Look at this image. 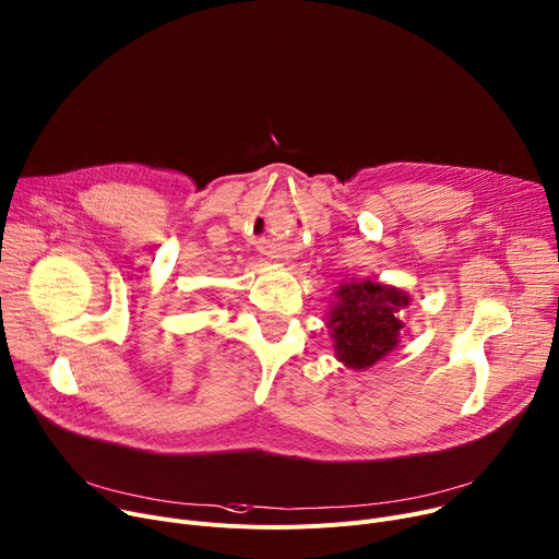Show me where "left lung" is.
I'll list each match as a JSON object with an SVG mask.
<instances>
[{
  "label": "left lung",
  "mask_w": 559,
  "mask_h": 559,
  "mask_svg": "<svg viewBox=\"0 0 559 559\" xmlns=\"http://www.w3.org/2000/svg\"><path fill=\"white\" fill-rule=\"evenodd\" d=\"M411 306V294L377 281H349L334 289L328 328L334 357L349 370H368L399 345L403 321L399 312Z\"/></svg>",
  "instance_id": "left-lung-1"
}]
</instances>
